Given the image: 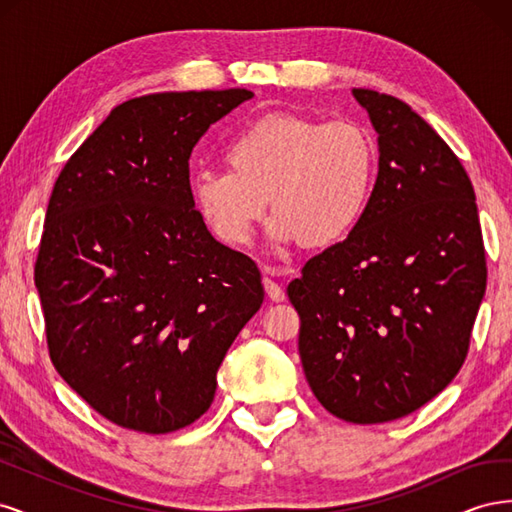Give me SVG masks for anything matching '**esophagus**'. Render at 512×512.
<instances>
[{
    "mask_svg": "<svg viewBox=\"0 0 512 512\" xmlns=\"http://www.w3.org/2000/svg\"><path fill=\"white\" fill-rule=\"evenodd\" d=\"M284 273H288V271H284ZM271 275H273V273H271ZM271 275H267L265 280H262V284H265V290H267V294H269V299L275 301V303H280V301L286 299V292H284L282 284L275 282Z\"/></svg>",
    "mask_w": 512,
    "mask_h": 512,
    "instance_id": "34e87169",
    "label": "esophagus"
}]
</instances>
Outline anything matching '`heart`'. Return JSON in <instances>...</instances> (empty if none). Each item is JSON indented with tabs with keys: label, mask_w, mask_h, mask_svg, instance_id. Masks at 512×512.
Segmentation results:
<instances>
[{
	"label": "heart",
	"mask_w": 512,
	"mask_h": 512,
	"mask_svg": "<svg viewBox=\"0 0 512 512\" xmlns=\"http://www.w3.org/2000/svg\"><path fill=\"white\" fill-rule=\"evenodd\" d=\"M228 168H198L190 192L198 218L230 247L250 245L275 213L271 239L329 247L361 224L378 170L374 136L350 119L269 113L230 138Z\"/></svg>",
	"instance_id": "heart-1"
}]
</instances>
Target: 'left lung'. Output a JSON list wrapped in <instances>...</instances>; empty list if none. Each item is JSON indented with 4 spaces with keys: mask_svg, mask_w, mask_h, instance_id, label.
Returning a JSON list of instances; mask_svg holds the SVG:
<instances>
[{
    "mask_svg": "<svg viewBox=\"0 0 512 512\" xmlns=\"http://www.w3.org/2000/svg\"><path fill=\"white\" fill-rule=\"evenodd\" d=\"M378 132V177L361 224L288 284L305 378L333 416L389 423L461 369L487 286L472 181L412 108L352 89Z\"/></svg>",
    "mask_w": 512,
    "mask_h": 512,
    "instance_id": "8db88e82",
    "label": "left lung"
}]
</instances>
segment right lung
Segmentation results:
<instances>
[{"mask_svg": "<svg viewBox=\"0 0 512 512\" xmlns=\"http://www.w3.org/2000/svg\"><path fill=\"white\" fill-rule=\"evenodd\" d=\"M247 89L166 91L115 106L61 170L34 280L59 376L141 433L194 423L262 305L252 258L211 237L190 156Z\"/></svg>", "mask_w": 512, "mask_h": 512, "instance_id": "obj_1", "label": "right lung"}]
</instances>
